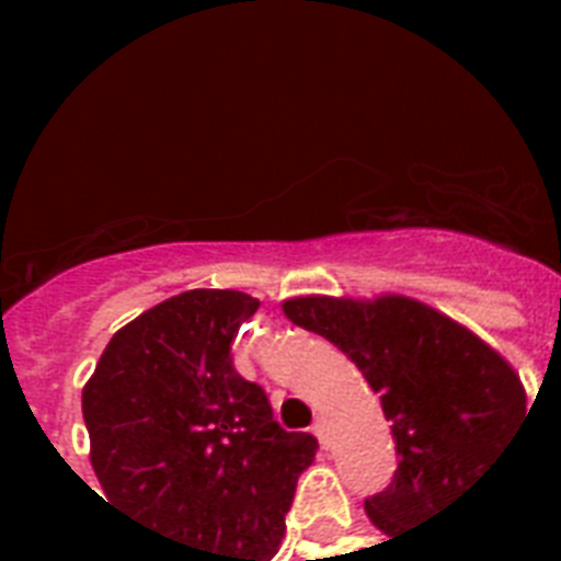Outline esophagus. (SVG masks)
I'll return each mask as SVG.
<instances>
[{
    "mask_svg": "<svg viewBox=\"0 0 561 561\" xmlns=\"http://www.w3.org/2000/svg\"><path fill=\"white\" fill-rule=\"evenodd\" d=\"M311 434H314L317 439L325 445V422H323V419H317L314 425H311Z\"/></svg>",
    "mask_w": 561,
    "mask_h": 561,
    "instance_id": "1",
    "label": "esophagus"
}]
</instances>
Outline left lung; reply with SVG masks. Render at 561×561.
I'll list each match as a JSON object with an SVG mask.
<instances>
[{
    "label": "left lung",
    "instance_id": "1",
    "mask_svg": "<svg viewBox=\"0 0 561 561\" xmlns=\"http://www.w3.org/2000/svg\"><path fill=\"white\" fill-rule=\"evenodd\" d=\"M282 311L350 355L381 392L399 469L364 510L390 539L439 513L527 419V392L515 369L425 302L396 294L297 297L285 299Z\"/></svg>",
    "mask_w": 561,
    "mask_h": 561
}]
</instances>
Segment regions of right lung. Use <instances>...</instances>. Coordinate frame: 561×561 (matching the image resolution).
Wrapping results in <instances>:
<instances>
[{
  "label": "right lung",
  "mask_w": 561,
  "mask_h": 561,
  "mask_svg": "<svg viewBox=\"0 0 561 561\" xmlns=\"http://www.w3.org/2000/svg\"><path fill=\"white\" fill-rule=\"evenodd\" d=\"M255 311L241 290L178 294L118 329L83 387L107 504L178 541L186 561H271L317 454L232 367L238 325Z\"/></svg>",
  "instance_id": "1"
}]
</instances>
